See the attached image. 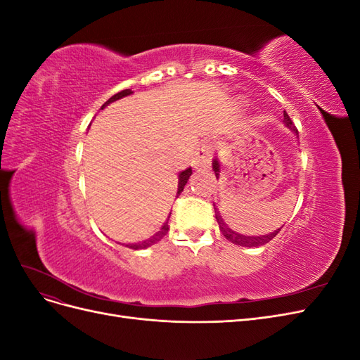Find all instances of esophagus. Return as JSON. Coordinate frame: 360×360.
<instances>
[{"mask_svg":"<svg viewBox=\"0 0 360 360\" xmlns=\"http://www.w3.org/2000/svg\"><path fill=\"white\" fill-rule=\"evenodd\" d=\"M212 158H213V147L210 144L200 146L192 158L193 169H207L210 167Z\"/></svg>","mask_w":360,"mask_h":360,"instance_id":"esophagus-1","label":"esophagus"}]
</instances>
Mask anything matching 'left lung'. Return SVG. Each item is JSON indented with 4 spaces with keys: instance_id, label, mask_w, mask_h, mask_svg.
<instances>
[{
    "instance_id": "1",
    "label": "left lung",
    "mask_w": 360,
    "mask_h": 360,
    "mask_svg": "<svg viewBox=\"0 0 360 360\" xmlns=\"http://www.w3.org/2000/svg\"><path fill=\"white\" fill-rule=\"evenodd\" d=\"M284 123H285V126L291 130V132H292V134H296V136L299 138L297 129H296V126L292 124L291 118L288 117V114H287V112H284ZM212 168H213V171H214V174H216V179H219L221 162H219V159H217V156H216V158L213 159V162H212ZM213 205H214V204H213ZM214 213H216V221H217V224H219V230L222 231V234L225 236L226 240H230L231 243L238 245V246H246V248L263 246V245L269 243V242L271 240V238H275V236L281 231V228H282V226H281V228H278V230H275L274 233L264 234V236H245V234H240V233H237V231L231 230V228L228 226V225L224 222L222 216L219 214V212H217L216 207H214Z\"/></svg>"
}]
</instances>
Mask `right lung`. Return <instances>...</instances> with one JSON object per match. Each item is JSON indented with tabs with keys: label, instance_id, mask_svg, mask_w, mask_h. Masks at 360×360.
I'll return each instance as SVG.
<instances>
[{
	"label": "right lung",
	"instance_id": "obj_1",
	"mask_svg": "<svg viewBox=\"0 0 360 360\" xmlns=\"http://www.w3.org/2000/svg\"><path fill=\"white\" fill-rule=\"evenodd\" d=\"M134 91L130 90V89H127V90H123V91H120V93H117V94H114L111 99H108L103 105H102V108L101 110H103V108H106L108 105L110 103H112V102H115V101H120V99H123V97H126V96H130L132 94ZM191 174H192V168L189 167V168H186V169H183L180 174H179V186H177V198H179V195L183 192V189H184V186H186V183H188V180H189V177H191ZM171 214V213H169ZM168 219H169V216H168ZM168 230H169V226H168V221L162 225V228L160 230L153 236V237H150L148 240H144V242H139V243H129V245H126L127 248H130V249H147V248H150L151 245H155V243H158L160 238H163L167 236V233H168Z\"/></svg>",
	"mask_w": 360,
	"mask_h": 360
}]
</instances>
